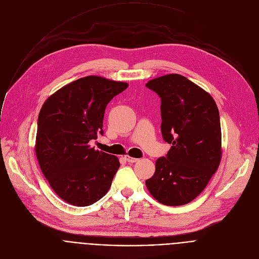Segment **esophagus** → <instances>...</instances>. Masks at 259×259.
Masks as SVG:
<instances>
[{
    "label": "esophagus",
    "instance_id": "obj_1",
    "mask_svg": "<svg viewBox=\"0 0 259 259\" xmlns=\"http://www.w3.org/2000/svg\"><path fill=\"white\" fill-rule=\"evenodd\" d=\"M125 159H126V161L129 162V163H135V162L138 161V159L132 158V157H130V156H125Z\"/></svg>",
    "mask_w": 259,
    "mask_h": 259
}]
</instances>
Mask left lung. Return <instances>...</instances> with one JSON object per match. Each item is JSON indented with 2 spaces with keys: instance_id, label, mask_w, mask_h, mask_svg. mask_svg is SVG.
<instances>
[{
  "instance_id": "1",
  "label": "left lung",
  "mask_w": 259,
  "mask_h": 259,
  "mask_svg": "<svg viewBox=\"0 0 259 259\" xmlns=\"http://www.w3.org/2000/svg\"><path fill=\"white\" fill-rule=\"evenodd\" d=\"M161 97V132L171 145L145 181L161 204L186 205L206 188L221 160L219 112L212 96L178 73L145 84Z\"/></svg>"
}]
</instances>
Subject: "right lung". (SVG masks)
<instances>
[{"instance_id": "1", "label": "right lung", "mask_w": 259, "mask_h": 259, "mask_svg": "<svg viewBox=\"0 0 259 259\" xmlns=\"http://www.w3.org/2000/svg\"><path fill=\"white\" fill-rule=\"evenodd\" d=\"M127 87L125 82L88 76L63 86L44 102L34 151L50 187L66 203L92 205L112 186L119 159L94 150L89 141L103 134L107 103Z\"/></svg>"}]
</instances>
